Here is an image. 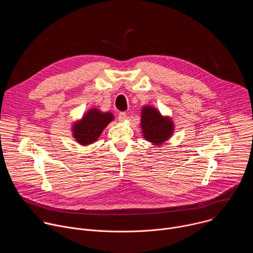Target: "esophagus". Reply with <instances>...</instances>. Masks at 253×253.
I'll list each match as a JSON object with an SVG mask.
<instances>
[{
    "mask_svg": "<svg viewBox=\"0 0 253 253\" xmlns=\"http://www.w3.org/2000/svg\"><path fill=\"white\" fill-rule=\"evenodd\" d=\"M126 118H127V116H126V113H125V112H120V113H119V115H118L119 121L123 122V121L126 120Z\"/></svg>",
    "mask_w": 253,
    "mask_h": 253,
    "instance_id": "obj_1",
    "label": "esophagus"
}]
</instances>
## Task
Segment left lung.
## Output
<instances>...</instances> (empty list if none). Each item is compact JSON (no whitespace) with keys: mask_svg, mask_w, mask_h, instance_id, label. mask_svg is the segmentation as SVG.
Wrapping results in <instances>:
<instances>
[{"mask_svg":"<svg viewBox=\"0 0 253 253\" xmlns=\"http://www.w3.org/2000/svg\"><path fill=\"white\" fill-rule=\"evenodd\" d=\"M173 122L168 117H163L154 107L145 106L141 114L142 133L147 141L159 146L168 140L173 133Z\"/></svg>","mask_w":253,"mask_h":253,"instance_id":"8db88e82","label":"left lung"}]
</instances>
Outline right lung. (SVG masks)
Here are the masks:
<instances>
[{
	"label": "right lung",
	"mask_w": 253,
	"mask_h": 253,
	"mask_svg": "<svg viewBox=\"0 0 253 253\" xmlns=\"http://www.w3.org/2000/svg\"><path fill=\"white\" fill-rule=\"evenodd\" d=\"M114 119L113 114L103 113L99 109H90L83 118L74 123L73 136L81 145H89L94 143L101 135L104 128Z\"/></svg>",
	"instance_id": "obj_1"
}]
</instances>
